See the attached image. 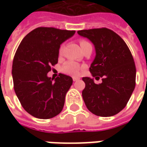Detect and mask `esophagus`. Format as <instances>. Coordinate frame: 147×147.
<instances>
[{"mask_svg":"<svg viewBox=\"0 0 147 147\" xmlns=\"http://www.w3.org/2000/svg\"><path fill=\"white\" fill-rule=\"evenodd\" d=\"M73 80H74V82H75V81H78V80H79V78H78V77H74V78H73Z\"/></svg>","mask_w":147,"mask_h":147,"instance_id":"esophagus-1","label":"esophagus"}]
</instances>
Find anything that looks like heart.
Segmentation results:
<instances>
[{
  "label": "heart",
  "mask_w": 147,
  "mask_h": 147,
  "mask_svg": "<svg viewBox=\"0 0 147 147\" xmlns=\"http://www.w3.org/2000/svg\"><path fill=\"white\" fill-rule=\"evenodd\" d=\"M79 43H80V46L82 48L84 47L86 45L90 44L88 41H86L84 39H81L79 41ZM62 50H63V47H60L59 51V55L62 53ZM79 71H80V66L78 64H77L76 62H74V61H69L62 67V72L65 74L71 75V76H77L79 74Z\"/></svg>",
  "instance_id": "b5f03b06"
}]
</instances>
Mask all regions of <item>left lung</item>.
Returning <instances> with one entry per match:
<instances>
[{
  "label": "left lung",
  "mask_w": 147,
  "mask_h": 147,
  "mask_svg": "<svg viewBox=\"0 0 147 147\" xmlns=\"http://www.w3.org/2000/svg\"><path fill=\"white\" fill-rule=\"evenodd\" d=\"M96 48V57L89 70L102 82L82 78L85 88L82 98L89 111L100 117L113 116L127 105L136 85V66L125 42L116 32L106 28L79 30Z\"/></svg>",
  "instance_id": "1"
}]
</instances>
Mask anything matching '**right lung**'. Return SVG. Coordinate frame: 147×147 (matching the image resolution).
<instances>
[{"label": "right lung", "instance_id": "obj_1", "mask_svg": "<svg viewBox=\"0 0 147 147\" xmlns=\"http://www.w3.org/2000/svg\"><path fill=\"white\" fill-rule=\"evenodd\" d=\"M74 33V30L39 27L26 35L15 52L14 92L23 108L35 118L51 119L63 110L73 79L59 74L53 81L47 73L58 63L60 44Z\"/></svg>", "mask_w": 147, "mask_h": 147}]
</instances>
